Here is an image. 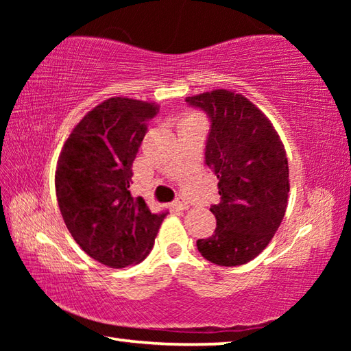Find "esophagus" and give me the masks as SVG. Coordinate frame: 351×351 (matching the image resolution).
Returning a JSON list of instances; mask_svg holds the SVG:
<instances>
[{
	"label": "esophagus",
	"mask_w": 351,
	"mask_h": 351,
	"mask_svg": "<svg viewBox=\"0 0 351 351\" xmlns=\"http://www.w3.org/2000/svg\"><path fill=\"white\" fill-rule=\"evenodd\" d=\"M171 207H173L175 210H186L187 207H189V204L186 203V201H182V199H176V201H173V203H171Z\"/></svg>",
	"instance_id": "1"
}]
</instances>
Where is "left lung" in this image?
I'll use <instances>...</instances> for the list:
<instances>
[{
  "label": "left lung",
  "mask_w": 351,
  "mask_h": 351,
  "mask_svg": "<svg viewBox=\"0 0 351 351\" xmlns=\"http://www.w3.org/2000/svg\"><path fill=\"white\" fill-rule=\"evenodd\" d=\"M210 121L206 165L218 178L217 229L197 241L206 260L240 266L269 245L288 206L287 152L276 128L252 102L228 90L187 97Z\"/></svg>",
  "instance_id": "obj_1"
}]
</instances>
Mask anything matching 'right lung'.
I'll return each instance as SVG.
<instances>
[{
    "label": "right lung",
    "instance_id": "right-lung-1",
    "mask_svg": "<svg viewBox=\"0 0 351 351\" xmlns=\"http://www.w3.org/2000/svg\"><path fill=\"white\" fill-rule=\"evenodd\" d=\"M158 105L111 97L93 108L64 142L56 170L58 207L68 230L91 258L110 268L144 260L167 212L133 198V161Z\"/></svg>",
    "mask_w": 351,
    "mask_h": 351
}]
</instances>
